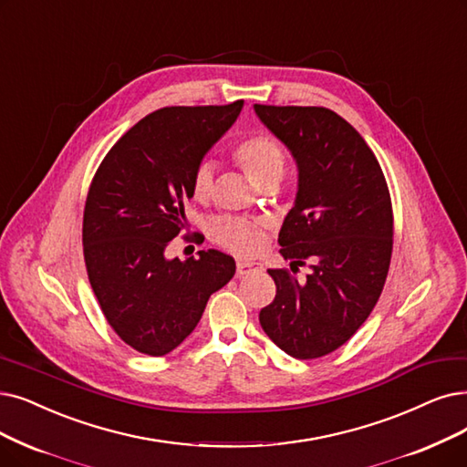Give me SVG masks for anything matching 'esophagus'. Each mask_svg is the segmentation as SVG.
<instances>
[{
  "mask_svg": "<svg viewBox=\"0 0 467 467\" xmlns=\"http://www.w3.org/2000/svg\"><path fill=\"white\" fill-rule=\"evenodd\" d=\"M263 270V265L258 263H249V260H237V275H247L251 272Z\"/></svg>",
  "mask_w": 467,
  "mask_h": 467,
  "instance_id": "34e87169",
  "label": "esophagus"
}]
</instances>
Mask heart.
I'll use <instances>...</instances> for the list:
<instances>
[{
	"instance_id": "1",
	"label": "heart",
	"mask_w": 467,
	"mask_h": 467,
	"mask_svg": "<svg viewBox=\"0 0 467 467\" xmlns=\"http://www.w3.org/2000/svg\"><path fill=\"white\" fill-rule=\"evenodd\" d=\"M232 159L258 188H266V185L282 180L287 164L285 149L266 132L251 134L241 140L232 149ZM190 190L197 202H207L211 199L214 190V166L209 161L197 164ZM211 235L226 251L241 256H253L265 244V226L251 220L222 218L213 223Z\"/></svg>"
}]
</instances>
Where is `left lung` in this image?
I'll use <instances>...</instances> for the list:
<instances>
[{"instance_id":"left-lung-1","label":"left lung","mask_w":467,"mask_h":467,"mask_svg":"<svg viewBox=\"0 0 467 467\" xmlns=\"http://www.w3.org/2000/svg\"><path fill=\"white\" fill-rule=\"evenodd\" d=\"M298 164L295 207L279 232L291 270H268L274 301L258 320L298 360L345 345L374 310L393 254V204L364 138L326 107L254 105ZM298 265L311 274L296 280Z\"/></svg>"}]
</instances>
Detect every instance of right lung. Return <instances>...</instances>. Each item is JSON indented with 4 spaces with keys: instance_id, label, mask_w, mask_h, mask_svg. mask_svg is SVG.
<instances>
[{
    "instance_id": "right-lung-1",
    "label": "right lung",
    "mask_w": 467,
    "mask_h": 467,
    "mask_svg": "<svg viewBox=\"0 0 467 467\" xmlns=\"http://www.w3.org/2000/svg\"><path fill=\"white\" fill-rule=\"evenodd\" d=\"M244 101L164 107L110 147L89 183L82 245L93 293L109 326L141 354L164 357L199 324L209 296L235 274L230 254H164L185 222L192 176ZM188 239V235H183Z\"/></svg>"
}]
</instances>
